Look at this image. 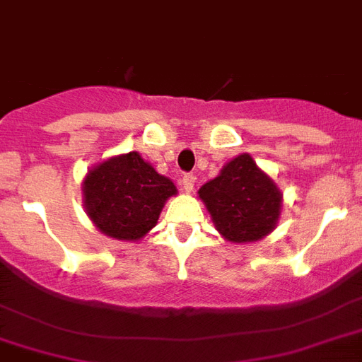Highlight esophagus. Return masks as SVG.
Here are the masks:
<instances>
[{"instance_id": "obj_1", "label": "esophagus", "mask_w": 362, "mask_h": 362, "mask_svg": "<svg viewBox=\"0 0 362 362\" xmlns=\"http://www.w3.org/2000/svg\"><path fill=\"white\" fill-rule=\"evenodd\" d=\"M180 182H182V187L189 193V191H193V187H195V175H193V173H184Z\"/></svg>"}]
</instances>
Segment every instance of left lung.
<instances>
[{
  "label": "left lung",
  "instance_id": "1",
  "mask_svg": "<svg viewBox=\"0 0 362 362\" xmlns=\"http://www.w3.org/2000/svg\"><path fill=\"white\" fill-rule=\"evenodd\" d=\"M217 230L230 242L260 240L275 228L281 214V191L249 154H240L219 176L199 189Z\"/></svg>",
  "mask_w": 362,
  "mask_h": 362
}]
</instances>
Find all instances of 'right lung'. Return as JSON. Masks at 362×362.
<instances>
[{"label":"right lung","instance_id":"obj_1","mask_svg":"<svg viewBox=\"0 0 362 362\" xmlns=\"http://www.w3.org/2000/svg\"><path fill=\"white\" fill-rule=\"evenodd\" d=\"M176 193L137 152L115 156L96 165L83 182L87 214L105 236L139 240L154 227L165 201Z\"/></svg>","mask_w":362,"mask_h":362}]
</instances>
